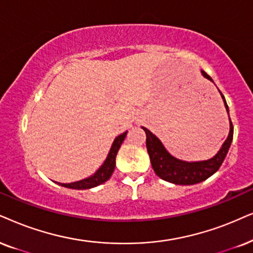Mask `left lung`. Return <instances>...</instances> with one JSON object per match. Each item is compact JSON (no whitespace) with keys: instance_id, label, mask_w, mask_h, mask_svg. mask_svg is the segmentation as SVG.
<instances>
[{"instance_id":"8db88e82","label":"left lung","mask_w":253,"mask_h":253,"mask_svg":"<svg viewBox=\"0 0 253 253\" xmlns=\"http://www.w3.org/2000/svg\"><path fill=\"white\" fill-rule=\"evenodd\" d=\"M201 73H202L204 78L209 79L210 82L213 83L211 77L207 75L203 70L201 71ZM220 97L223 99L226 113H228L229 116V107L228 104H226L224 95L220 93ZM229 123L230 130L228 137H226L225 141L223 142V145L220 147L218 152H217V154L209 160L194 162L183 161V160H180L175 158V156H172L170 153L166 149L164 143L161 142V140H160L155 134H153L149 129H147L146 127H141L146 133L147 152H148L149 154L150 164H152V167L154 169L155 174L158 175L159 177H161L162 180L180 185H193L200 183V182L206 181L207 178H209L211 175H213L217 170H218L219 167L223 164V161H224L226 154H228L230 146H231L233 137V126L230 117Z\"/></svg>"}]
</instances>
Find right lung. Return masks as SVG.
<instances>
[{"mask_svg":"<svg viewBox=\"0 0 253 253\" xmlns=\"http://www.w3.org/2000/svg\"><path fill=\"white\" fill-rule=\"evenodd\" d=\"M127 132H124L120 135H118L114 139L113 143H112L110 152H108L107 158L104 161V164L99 167L97 171L89 177H86L84 180L72 182V183H58L62 187L70 188V189H77V190H84V189H91V188L97 187L106 182L108 178L113 174L114 168H116V156L118 154L121 143L124 142L125 137H126Z\"/></svg>","mask_w":253,"mask_h":253,"instance_id":"obj_1","label":"right lung"}]
</instances>
